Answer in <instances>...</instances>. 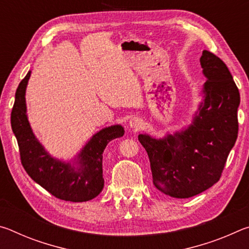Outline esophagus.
<instances>
[{
  "mask_svg": "<svg viewBox=\"0 0 249 249\" xmlns=\"http://www.w3.org/2000/svg\"><path fill=\"white\" fill-rule=\"evenodd\" d=\"M142 125H144V122H142V120L140 119V117H133V119H130L129 121L130 128H134L135 130L141 129L142 127Z\"/></svg>",
  "mask_w": 249,
  "mask_h": 249,
  "instance_id": "esophagus-1",
  "label": "esophagus"
}]
</instances>
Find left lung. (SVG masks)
<instances>
[{"mask_svg":"<svg viewBox=\"0 0 249 249\" xmlns=\"http://www.w3.org/2000/svg\"><path fill=\"white\" fill-rule=\"evenodd\" d=\"M200 64L206 81L191 124L162 138L138 135L148 154L155 187L178 199L199 195L220 180L238 133L241 98L229 68L208 50Z\"/></svg>","mask_w":249,"mask_h":249,"instance_id":"1","label":"left lung"}]
</instances>
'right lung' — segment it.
Here are the masks:
<instances>
[{"label":"right lung","mask_w":249,"mask_h":249,"mask_svg":"<svg viewBox=\"0 0 249 249\" xmlns=\"http://www.w3.org/2000/svg\"><path fill=\"white\" fill-rule=\"evenodd\" d=\"M31 72L28 71L18 84L11 114L24 169L36 183L58 199L70 202L94 199L104 187L103 151L109 142L123 136L124 127L116 124L99 130L69 161L53 157L37 140L28 122L25 94Z\"/></svg>","instance_id":"right-lung-1"}]
</instances>
